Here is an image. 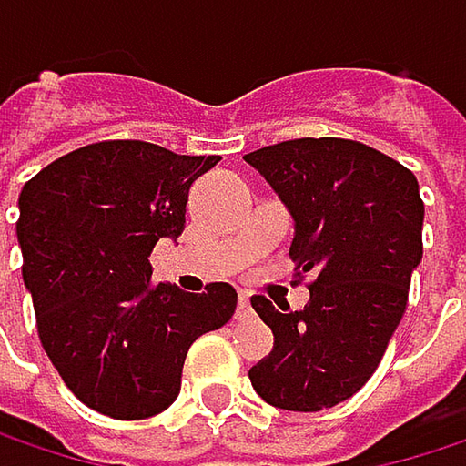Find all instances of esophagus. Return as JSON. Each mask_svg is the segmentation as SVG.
<instances>
[{
  "instance_id": "34e87169",
  "label": "esophagus",
  "mask_w": 466,
  "mask_h": 466,
  "mask_svg": "<svg viewBox=\"0 0 466 466\" xmlns=\"http://www.w3.org/2000/svg\"><path fill=\"white\" fill-rule=\"evenodd\" d=\"M250 313V291H239V299H237V316H248Z\"/></svg>"
}]
</instances>
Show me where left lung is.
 I'll list each match as a JSON object with an SVG mask.
<instances>
[{
	"label": "left lung",
	"mask_w": 466,
	"mask_h": 466,
	"mask_svg": "<svg viewBox=\"0 0 466 466\" xmlns=\"http://www.w3.org/2000/svg\"><path fill=\"white\" fill-rule=\"evenodd\" d=\"M245 161L294 218L297 275L313 272L305 310L250 299L275 345L248 378L272 408H334L372 378L408 308L423 256L419 180L386 153L339 137L267 145Z\"/></svg>",
	"instance_id": "8db88e82"
}]
</instances>
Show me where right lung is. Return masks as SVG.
<instances>
[{"mask_svg": "<svg viewBox=\"0 0 466 466\" xmlns=\"http://www.w3.org/2000/svg\"><path fill=\"white\" fill-rule=\"evenodd\" d=\"M218 156L140 140L77 147L21 191L15 224L37 331L66 389L118 420L150 419L180 394L197 337L234 316L237 291L153 283L150 250L186 229L191 183Z\"/></svg>", "mask_w": 466, "mask_h": 466, "instance_id": "obj_1", "label": "right lung"}]
</instances>
